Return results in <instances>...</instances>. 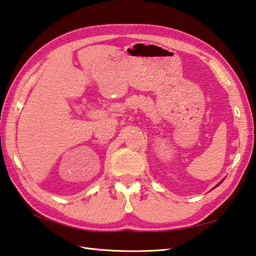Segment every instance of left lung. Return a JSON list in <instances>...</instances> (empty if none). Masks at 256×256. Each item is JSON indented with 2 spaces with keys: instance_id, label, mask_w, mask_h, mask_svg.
Returning a JSON list of instances; mask_svg holds the SVG:
<instances>
[{
  "instance_id": "left-lung-1",
  "label": "left lung",
  "mask_w": 256,
  "mask_h": 256,
  "mask_svg": "<svg viewBox=\"0 0 256 256\" xmlns=\"http://www.w3.org/2000/svg\"><path fill=\"white\" fill-rule=\"evenodd\" d=\"M222 182H220V184H222Z\"/></svg>"
}]
</instances>
